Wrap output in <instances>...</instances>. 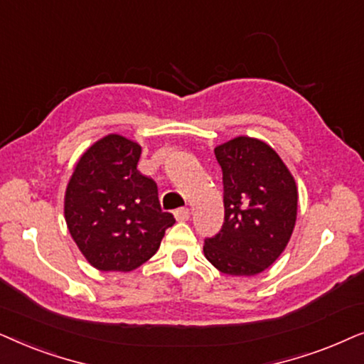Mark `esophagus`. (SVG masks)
I'll return each instance as SVG.
<instances>
[{"label": "esophagus", "mask_w": 364, "mask_h": 364, "mask_svg": "<svg viewBox=\"0 0 364 364\" xmlns=\"http://www.w3.org/2000/svg\"><path fill=\"white\" fill-rule=\"evenodd\" d=\"M174 218H176L178 221H186L190 220V208H178L176 211H174Z\"/></svg>", "instance_id": "obj_1"}]
</instances>
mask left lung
<instances>
[{"mask_svg":"<svg viewBox=\"0 0 364 364\" xmlns=\"http://www.w3.org/2000/svg\"><path fill=\"white\" fill-rule=\"evenodd\" d=\"M223 171L225 223L205 240L206 259L225 274L255 276L287 248L296 223L298 190L269 144L238 136L215 148Z\"/></svg>","mask_w":364,"mask_h":364,"instance_id":"left-lung-1","label":"left lung"}]
</instances>
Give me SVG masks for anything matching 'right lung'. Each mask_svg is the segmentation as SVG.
<instances>
[{"mask_svg":"<svg viewBox=\"0 0 364 364\" xmlns=\"http://www.w3.org/2000/svg\"><path fill=\"white\" fill-rule=\"evenodd\" d=\"M141 146L108 134L77 161L65 195L68 230L100 271H133L156 253L174 225L161 211L158 186L138 171Z\"/></svg>","mask_w":364,"mask_h":364,"instance_id":"right-lung-1","label":"right lung"}]
</instances>
